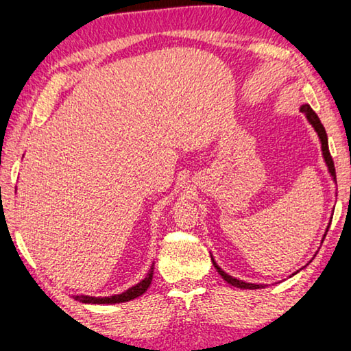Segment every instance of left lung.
Wrapping results in <instances>:
<instances>
[{"label": "left lung", "instance_id": "left-lung-1", "mask_svg": "<svg viewBox=\"0 0 351 351\" xmlns=\"http://www.w3.org/2000/svg\"><path fill=\"white\" fill-rule=\"evenodd\" d=\"M301 112L307 117V120L311 121V125L315 128V131L318 133V138L322 141V150H323V156H324V161H326L328 165V169L331 172L332 179L336 180V167H334V161H332V156L329 154V147H328V136H326V131H324V126L322 125V121H319L318 115L313 112L312 108L308 104H304L301 106ZM328 232V230H326ZM212 263L213 266H215L217 272L220 274V276L225 278V280L230 283L232 287H237V288H245V289H258V288H263V285H255V283H247V282H242V280H237V278L228 276L225 271H221V267H218V264L215 263V260L212 258Z\"/></svg>", "mask_w": 351, "mask_h": 351}]
</instances>
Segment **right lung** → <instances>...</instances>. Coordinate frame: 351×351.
Masks as SVG:
<instances>
[{
	"label": "right lung",
	"instance_id": "obj_1",
	"mask_svg": "<svg viewBox=\"0 0 351 351\" xmlns=\"http://www.w3.org/2000/svg\"><path fill=\"white\" fill-rule=\"evenodd\" d=\"M152 277H154V264H152L149 274L144 280L139 282L138 285L131 287L130 289H126L125 293L121 294H115V296H109V298H93V296H74L75 301L85 302V304H119V302H126L131 301V299L139 298L141 294H144L147 291V288L150 287L152 283Z\"/></svg>",
	"mask_w": 351,
	"mask_h": 351
}]
</instances>
